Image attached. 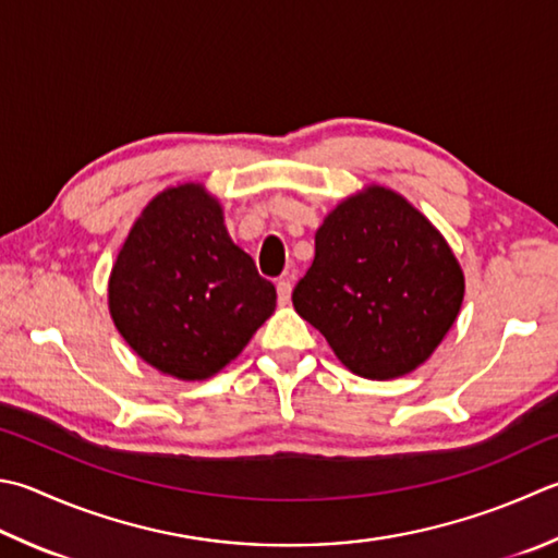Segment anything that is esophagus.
<instances>
[{
	"label": "esophagus",
	"mask_w": 558,
	"mask_h": 558,
	"mask_svg": "<svg viewBox=\"0 0 558 558\" xmlns=\"http://www.w3.org/2000/svg\"><path fill=\"white\" fill-rule=\"evenodd\" d=\"M293 277H296V271H287V275H283V277L277 281V296H279V306H289V303H291Z\"/></svg>",
	"instance_id": "1"
}]
</instances>
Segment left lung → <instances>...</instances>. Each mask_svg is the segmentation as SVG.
<instances>
[{
    "label": "left lung",
    "instance_id": "obj_1",
    "mask_svg": "<svg viewBox=\"0 0 558 558\" xmlns=\"http://www.w3.org/2000/svg\"><path fill=\"white\" fill-rule=\"evenodd\" d=\"M464 289L445 235L405 196L369 184L323 218L291 301L347 369L388 381L429 360Z\"/></svg>",
    "mask_w": 558,
    "mask_h": 558
}]
</instances>
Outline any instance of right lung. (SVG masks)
<instances>
[{
  "label": "right lung",
  "instance_id": "add662e5",
  "mask_svg": "<svg viewBox=\"0 0 558 558\" xmlns=\"http://www.w3.org/2000/svg\"><path fill=\"white\" fill-rule=\"evenodd\" d=\"M275 308V287L230 240L223 206L198 182L153 196L109 277L116 330L145 364L180 381L216 376Z\"/></svg>",
  "mask_w": 558,
  "mask_h": 558
}]
</instances>
